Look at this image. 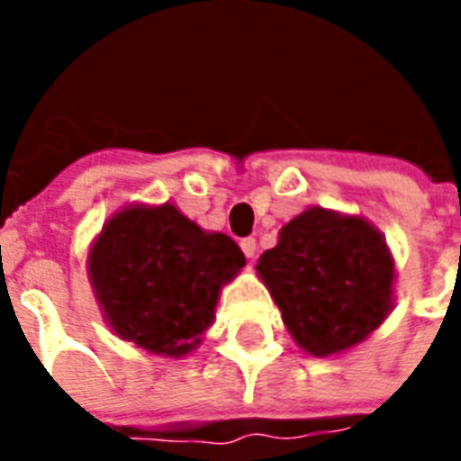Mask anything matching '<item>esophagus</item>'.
<instances>
[{"mask_svg": "<svg viewBox=\"0 0 461 461\" xmlns=\"http://www.w3.org/2000/svg\"><path fill=\"white\" fill-rule=\"evenodd\" d=\"M239 244H241V251L246 253V258H249V260L256 258V253H258V246H256V239L246 237V239H241Z\"/></svg>", "mask_w": 461, "mask_h": 461, "instance_id": "esophagus-1", "label": "esophagus"}]
</instances>
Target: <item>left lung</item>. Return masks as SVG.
Returning a JSON list of instances; mask_svg holds the SVG:
<instances>
[{"mask_svg":"<svg viewBox=\"0 0 461 461\" xmlns=\"http://www.w3.org/2000/svg\"><path fill=\"white\" fill-rule=\"evenodd\" d=\"M256 270L311 357L354 349L394 308L393 251L361 215L311 205L282 227Z\"/></svg>","mask_w":461,"mask_h":461,"instance_id":"8db88e82","label":"left lung"}]
</instances>
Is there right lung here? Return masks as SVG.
<instances>
[{"label": "right lung", "mask_w": 461, "mask_h": 461, "mask_svg": "<svg viewBox=\"0 0 461 461\" xmlns=\"http://www.w3.org/2000/svg\"><path fill=\"white\" fill-rule=\"evenodd\" d=\"M88 280L112 332L165 358L198 349L220 292L246 266L237 241L203 230L174 203H131L88 249Z\"/></svg>", "instance_id": "obj_1"}]
</instances>
